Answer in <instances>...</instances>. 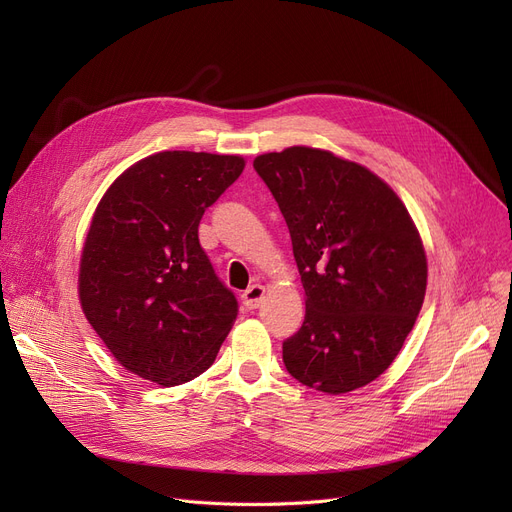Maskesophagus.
Masks as SVG:
<instances>
[{
    "label": "esophagus",
    "mask_w": 512,
    "mask_h": 512,
    "mask_svg": "<svg viewBox=\"0 0 512 512\" xmlns=\"http://www.w3.org/2000/svg\"><path fill=\"white\" fill-rule=\"evenodd\" d=\"M265 299V286L253 284L245 292H242V303H245L247 309H259Z\"/></svg>",
    "instance_id": "esophagus-1"
}]
</instances>
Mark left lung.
<instances>
[{
    "instance_id": "obj_1",
    "label": "left lung",
    "mask_w": 512,
    "mask_h": 512,
    "mask_svg": "<svg viewBox=\"0 0 512 512\" xmlns=\"http://www.w3.org/2000/svg\"><path fill=\"white\" fill-rule=\"evenodd\" d=\"M253 168L284 215L307 297L301 330L282 344L288 373L328 394L380 378L427 286L407 207L382 178L324 149L263 153Z\"/></svg>"
}]
</instances>
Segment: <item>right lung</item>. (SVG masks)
<instances>
[{
	"label": "right lung",
	"instance_id": "obj_1",
	"mask_svg": "<svg viewBox=\"0 0 512 512\" xmlns=\"http://www.w3.org/2000/svg\"><path fill=\"white\" fill-rule=\"evenodd\" d=\"M242 170L240 155L161 151L120 174L95 209L80 305L116 361L143 380L191 382L234 324L236 297L199 245V222Z\"/></svg>",
	"mask_w": 512,
	"mask_h": 512
}]
</instances>
